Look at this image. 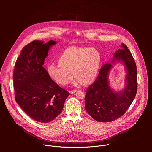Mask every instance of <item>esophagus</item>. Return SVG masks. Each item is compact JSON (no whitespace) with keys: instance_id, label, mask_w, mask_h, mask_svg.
<instances>
[{"instance_id":"esophagus-1","label":"esophagus","mask_w":152,"mask_h":152,"mask_svg":"<svg viewBox=\"0 0 152 152\" xmlns=\"http://www.w3.org/2000/svg\"><path fill=\"white\" fill-rule=\"evenodd\" d=\"M77 90H71V91H70V93H71V94H73V93H76V91H77Z\"/></svg>"}]
</instances>
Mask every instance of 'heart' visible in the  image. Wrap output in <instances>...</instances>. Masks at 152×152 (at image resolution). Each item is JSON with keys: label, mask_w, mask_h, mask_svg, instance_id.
Masks as SVG:
<instances>
[{"label": "heart", "mask_w": 152, "mask_h": 152, "mask_svg": "<svg viewBox=\"0 0 152 152\" xmlns=\"http://www.w3.org/2000/svg\"><path fill=\"white\" fill-rule=\"evenodd\" d=\"M59 63L48 67L51 77L62 85L73 79V72L77 77L75 83H90L97 76L101 64L100 53L94 48L71 47L65 50L59 58Z\"/></svg>", "instance_id": "obj_1"}]
</instances>
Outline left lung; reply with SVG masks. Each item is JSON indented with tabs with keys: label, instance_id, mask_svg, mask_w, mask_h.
<instances>
[{
	"label": "left lung",
	"instance_id": "left-lung-1",
	"mask_svg": "<svg viewBox=\"0 0 152 152\" xmlns=\"http://www.w3.org/2000/svg\"><path fill=\"white\" fill-rule=\"evenodd\" d=\"M121 48L114 55L112 63L102 67L96 80L86 89L85 106L89 115L99 122H110L125 114L135 97L137 91V69L134 59L127 47ZM124 61L128 72L124 90L114 92L107 80L108 74L115 61Z\"/></svg>",
	"mask_w": 152,
	"mask_h": 152
}]
</instances>
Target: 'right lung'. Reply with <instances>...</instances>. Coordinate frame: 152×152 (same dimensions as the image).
Here are the masks:
<instances>
[{
    "label": "right lung",
    "mask_w": 152,
    "mask_h": 152,
    "mask_svg": "<svg viewBox=\"0 0 152 152\" xmlns=\"http://www.w3.org/2000/svg\"><path fill=\"white\" fill-rule=\"evenodd\" d=\"M56 44L34 40L25 46L17 58L13 72L15 99L31 118L49 123L62 111L70 93L62 88L43 67L49 48Z\"/></svg>",
    "instance_id": "obj_1"
}]
</instances>
